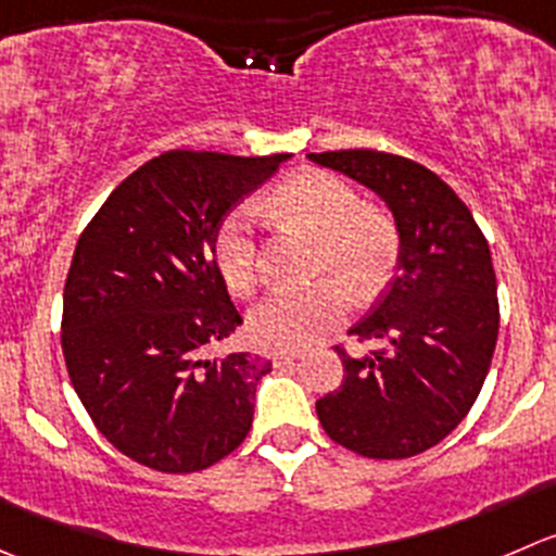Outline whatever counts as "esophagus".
<instances>
[{
    "label": "esophagus",
    "instance_id": "34e87169",
    "mask_svg": "<svg viewBox=\"0 0 556 556\" xmlns=\"http://www.w3.org/2000/svg\"><path fill=\"white\" fill-rule=\"evenodd\" d=\"M301 353L299 350H279V353L271 355V364L274 366H290L293 361H299Z\"/></svg>",
    "mask_w": 556,
    "mask_h": 556
}]
</instances>
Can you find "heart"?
I'll list each match as a JSON object with an SVG mask.
<instances>
[{
  "label": "heart",
  "instance_id": "b5f03b06",
  "mask_svg": "<svg viewBox=\"0 0 556 556\" xmlns=\"http://www.w3.org/2000/svg\"><path fill=\"white\" fill-rule=\"evenodd\" d=\"M268 214L282 230H299L317 241L312 277L329 279L263 301L250 315V337L268 350L309 348L348 320V287L358 299L386 288L399 261V230L386 212L364 206L348 181L326 170H304L282 181L268 201ZM257 225L261 214L244 203L214 233L217 268L239 299H250L261 288Z\"/></svg>",
  "mask_w": 556,
  "mask_h": 556
}]
</instances>
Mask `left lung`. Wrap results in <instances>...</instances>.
Masks as SVG:
<instances>
[{
    "instance_id": "1",
    "label": "left lung",
    "mask_w": 556,
    "mask_h": 556,
    "mask_svg": "<svg viewBox=\"0 0 556 556\" xmlns=\"http://www.w3.org/2000/svg\"><path fill=\"white\" fill-rule=\"evenodd\" d=\"M375 190L399 228L396 277L350 328L388 348L337 353L344 380L315 409L333 443L369 459H409L462 424L481 393L500 331L486 236L459 195L424 165L375 149L309 154Z\"/></svg>"
}]
</instances>
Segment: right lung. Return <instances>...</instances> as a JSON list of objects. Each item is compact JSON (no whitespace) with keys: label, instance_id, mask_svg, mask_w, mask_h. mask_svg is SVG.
Segmentation results:
<instances>
[{"label":"right lung","instance_id":"right-lung-1","mask_svg":"<svg viewBox=\"0 0 556 556\" xmlns=\"http://www.w3.org/2000/svg\"><path fill=\"white\" fill-rule=\"evenodd\" d=\"M285 160L170 149L129 174L75 244L62 309L70 382L102 438L149 470H206L250 434L271 364L208 358L241 326L214 233Z\"/></svg>","mask_w":556,"mask_h":556}]
</instances>
